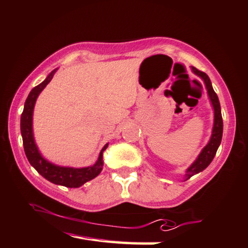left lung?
Wrapping results in <instances>:
<instances>
[{"mask_svg": "<svg viewBox=\"0 0 248 248\" xmlns=\"http://www.w3.org/2000/svg\"><path fill=\"white\" fill-rule=\"evenodd\" d=\"M192 71L204 81L207 93H208L209 100L211 102V105H213L215 114H214V127H213V131H211V137H210L209 142L207 143V145L204 148H202L201 154L199 155V157H197L194 163H193L190 167L186 169V178H184L186 180L190 179L194 174L201 172V171L208 167L209 164L213 161L216 153H217L220 143H221L222 132H223L221 107H220L219 98L217 96V94H216V92L214 91L209 77L205 73H202V71L196 69L195 67H192ZM186 180H184V181H186Z\"/></svg>", "mask_w": 248, "mask_h": 248, "instance_id": "obj_1", "label": "left lung"}]
</instances>
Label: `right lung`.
Instances as JSON below:
<instances>
[{"instance_id": "1", "label": "right lung", "mask_w": 248, "mask_h": 248, "mask_svg": "<svg viewBox=\"0 0 248 248\" xmlns=\"http://www.w3.org/2000/svg\"><path fill=\"white\" fill-rule=\"evenodd\" d=\"M56 70L57 69H54L43 82H41L39 85H37V87H34L31 90L28 97H27L24 106V111H22L20 118V131L22 137V144H24V150L30 165L32 166L43 178H46L49 182H52L54 184H58V186L67 187H79L81 186H83L85 182L94 179L101 173V171L103 169V163H104V161H103V152H104L107 146H108V143L102 148L96 163L90 166V167H62V166H57L49 163L48 160L43 158V156L40 154L33 138V108L39 94L42 92V90L46 88L49 81L52 80L54 74L56 73Z\"/></svg>"}]
</instances>
